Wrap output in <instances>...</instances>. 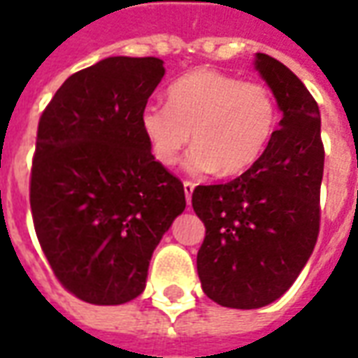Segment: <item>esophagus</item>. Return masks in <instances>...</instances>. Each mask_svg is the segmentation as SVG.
I'll list each match as a JSON object with an SVG mask.
<instances>
[{"label":"esophagus","instance_id":"esophagus-1","mask_svg":"<svg viewBox=\"0 0 358 358\" xmlns=\"http://www.w3.org/2000/svg\"><path fill=\"white\" fill-rule=\"evenodd\" d=\"M194 189H195V184H192V182H184V194H186L187 205L192 203V194H194Z\"/></svg>","mask_w":358,"mask_h":358}]
</instances>
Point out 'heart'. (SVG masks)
Listing matches in <instances>:
<instances>
[{
	"label": "heart",
	"mask_w": 358,
	"mask_h": 358,
	"mask_svg": "<svg viewBox=\"0 0 358 358\" xmlns=\"http://www.w3.org/2000/svg\"><path fill=\"white\" fill-rule=\"evenodd\" d=\"M280 113L263 84L213 69L184 74L169 88V105L149 103L140 115L141 132L157 163L172 166L182 151L192 174L234 176L263 157L276 132Z\"/></svg>",
	"instance_id": "1"
}]
</instances>
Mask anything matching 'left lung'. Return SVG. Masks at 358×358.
<instances>
[{
    "mask_svg": "<svg viewBox=\"0 0 358 358\" xmlns=\"http://www.w3.org/2000/svg\"><path fill=\"white\" fill-rule=\"evenodd\" d=\"M255 69L282 113L263 157L228 184L197 186L205 224L197 274L205 295L230 308H261L284 295L315 249L324 148L320 110L295 74L264 53Z\"/></svg>",
    "mask_w": 358,
    "mask_h": 358,
    "instance_id": "left-lung-1",
    "label": "left lung"
}]
</instances>
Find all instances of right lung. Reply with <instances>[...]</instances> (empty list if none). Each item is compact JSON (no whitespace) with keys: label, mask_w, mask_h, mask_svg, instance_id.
<instances>
[{"label":"right lung","mask_w":358,"mask_h":358,"mask_svg":"<svg viewBox=\"0 0 358 358\" xmlns=\"http://www.w3.org/2000/svg\"><path fill=\"white\" fill-rule=\"evenodd\" d=\"M157 57H107L69 76L38 124L30 207L59 282L92 305H122L186 209L184 186L157 163L140 115L163 80Z\"/></svg>","instance_id":"1"}]
</instances>
